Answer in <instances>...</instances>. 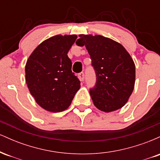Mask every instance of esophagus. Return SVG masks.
<instances>
[{
	"instance_id": "1",
	"label": "esophagus",
	"mask_w": 160,
	"mask_h": 160,
	"mask_svg": "<svg viewBox=\"0 0 160 160\" xmlns=\"http://www.w3.org/2000/svg\"><path fill=\"white\" fill-rule=\"evenodd\" d=\"M78 78H79V79H80V81H83V80H84V73L83 72L79 73Z\"/></svg>"
}]
</instances>
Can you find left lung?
Returning <instances> with one entry per match:
<instances>
[{"mask_svg": "<svg viewBox=\"0 0 160 160\" xmlns=\"http://www.w3.org/2000/svg\"><path fill=\"white\" fill-rule=\"evenodd\" d=\"M78 46H85L96 74V84L90 89L94 105L100 111L120 109L132 93L135 65L126 49L118 42L102 35L80 34Z\"/></svg>", "mask_w": 160, "mask_h": 160, "instance_id": "left-lung-1", "label": "left lung"}]
</instances>
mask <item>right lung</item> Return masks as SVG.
I'll return each instance as SVG.
<instances>
[{
    "label": "right lung",
    "mask_w": 160,
    "mask_h": 160,
    "mask_svg": "<svg viewBox=\"0 0 160 160\" xmlns=\"http://www.w3.org/2000/svg\"><path fill=\"white\" fill-rule=\"evenodd\" d=\"M76 34L53 36L33 51L25 65V81L31 95L46 111H65L71 105L80 82L71 71L68 52Z\"/></svg>",
    "instance_id": "add662e5"
}]
</instances>
